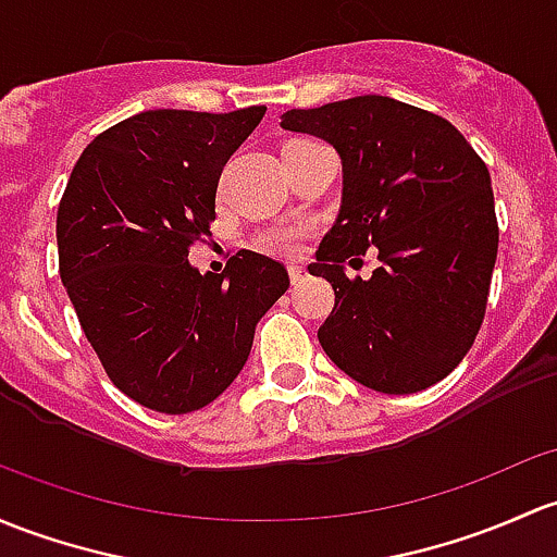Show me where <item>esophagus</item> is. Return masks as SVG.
<instances>
[{"label": "esophagus", "instance_id": "esophagus-1", "mask_svg": "<svg viewBox=\"0 0 557 557\" xmlns=\"http://www.w3.org/2000/svg\"><path fill=\"white\" fill-rule=\"evenodd\" d=\"M288 274H290V283L294 285H301L304 280H307V269L304 267H288Z\"/></svg>", "mask_w": 557, "mask_h": 557}]
</instances>
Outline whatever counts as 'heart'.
<instances>
[{
  "label": "heart",
  "instance_id": "b5f03b06",
  "mask_svg": "<svg viewBox=\"0 0 557 557\" xmlns=\"http://www.w3.org/2000/svg\"><path fill=\"white\" fill-rule=\"evenodd\" d=\"M309 226L304 221H285V224L272 226V230L259 234V248L267 250V253H277V256H290L298 250V239L307 234Z\"/></svg>",
  "mask_w": 557,
  "mask_h": 557
}]
</instances>
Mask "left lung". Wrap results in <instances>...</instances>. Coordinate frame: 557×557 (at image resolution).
Segmentation results:
<instances>
[{
    "label": "left lung",
    "mask_w": 557,
    "mask_h": 557,
    "mask_svg": "<svg viewBox=\"0 0 557 557\" xmlns=\"http://www.w3.org/2000/svg\"><path fill=\"white\" fill-rule=\"evenodd\" d=\"M280 127L342 157V210L309 263L336 294L325 355L384 395L446 379L483 323L499 248L485 162L448 120L386 96L290 109ZM371 244L383 263L349 281L343 261Z\"/></svg>",
    "instance_id": "obj_1"
}]
</instances>
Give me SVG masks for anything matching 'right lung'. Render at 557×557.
Instances as JSON below:
<instances>
[{"instance_id":"obj_1","label":"right lung","mask_w":557,"mask_h":557,"mask_svg":"<svg viewBox=\"0 0 557 557\" xmlns=\"http://www.w3.org/2000/svg\"><path fill=\"white\" fill-rule=\"evenodd\" d=\"M263 111H140L92 138L58 205V263L82 331L116 389L151 411L213 403L290 285L283 263L253 250L221 274L189 263L221 171Z\"/></svg>"}]
</instances>
